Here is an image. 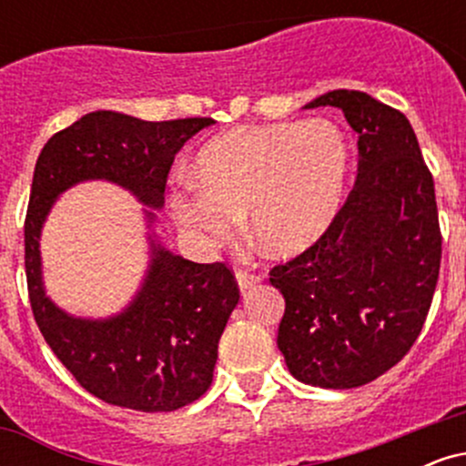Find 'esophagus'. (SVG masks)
Wrapping results in <instances>:
<instances>
[{"label": "esophagus", "instance_id": "34e87169", "mask_svg": "<svg viewBox=\"0 0 466 466\" xmlns=\"http://www.w3.org/2000/svg\"><path fill=\"white\" fill-rule=\"evenodd\" d=\"M237 282H238V289L240 291H249V289H254L256 285L260 282V276L256 274H248V271H237Z\"/></svg>", "mask_w": 466, "mask_h": 466}]
</instances>
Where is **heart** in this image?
<instances>
[{
    "label": "heart",
    "instance_id": "b5f03b06",
    "mask_svg": "<svg viewBox=\"0 0 466 466\" xmlns=\"http://www.w3.org/2000/svg\"><path fill=\"white\" fill-rule=\"evenodd\" d=\"M349 175V144L329 120L240 127L197 155L201 188L175 190L170 210L208 248L232 243L238 218L265 254L293 258L329 232Z\"/></svg>",
    "mask_w": 466,
    "mask_h": 466
}]
</instances>
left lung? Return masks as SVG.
Wrapping results in <instances>:
<instances>
[{
  "label": "left lung",
  "instance_id": "obj_1",
  "mask_svg": "<svg viewBox=\"0 0 466 466\" xmlns=\"http://www.w3.org/2000/svg\"><path fill=\"white\" fill-rule=\"evenodd\" d=\"M337 106L357 133L355 188L329 232L271 269L285 298L278 349L307 386H366L408 355L441 269L434 179L400 111L355 89L304 105Z\"/></svg>",
  "mask_w": 466,
  "mask_h": 466
}]
</instances>
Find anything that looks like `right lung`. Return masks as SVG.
<instances>
[{"label":"right lung","instance_id":"obj_1","mask_svg":"<svg viewBox=\"0 0 466 466\" xmlns=\"http://www.w3.org/2000/svg\"><path fill=\"white\" fill-rule=\"evenodd\" d=\"M212 117L147 122L92 111L47 140L35 166L25 215V278L32 313L47 346L74 379L105 403L137 411H173L210 388L218 339L238 304L223 263L199 265L164 248L155 232L175 155ZM109 180L145 208L149 265L132 302L109 319H78L45 293L40 232L63 191Z\"/></svg>","mask_w":466,"mask_h":466}]
</instances>
